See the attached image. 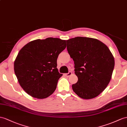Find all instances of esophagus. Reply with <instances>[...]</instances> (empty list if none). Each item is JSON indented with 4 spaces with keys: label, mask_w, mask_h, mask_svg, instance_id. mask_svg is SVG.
<instances>
[{
    "label": "esophagus",
    "mask_w": 127,
    "mask_h": 127,
    "mask_svg": "<svg viewBox=\"0 0 127 127\" xmlns=\"http://www.w3.org/2000/svg\"><path fill=\"white\" fill-rule=\"evenodd\" d=\"M72 74V73L71 72H69L68 73H66V74H64V75H65L66 77H69Z\"/></svg>",
    "instance_id": "obj_1"
}]
</instances>
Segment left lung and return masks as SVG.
<instances>
[{
  "mask_svg": "<svg viewBox=\"0 0 127 127\" xmlns=\"http://www.w3.org/2000/svg\"><path fill=\"white\" fill-rule=\"evenodd\" d=\"M78 80L72 85L75 93L91 99L102 92L110 81L115 61L107 46L97 39L77 36L66 40Z\"/></svg>",
  "mask_w": 127,
  "mask_h": 127,
  "instance_id": "left-lung-1",
  "label": "left lung"
}]
</instances>
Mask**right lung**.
Masks as SVG:
<instances>
[{
	"label": "right lung",
	"instance_id": "add662e5",
	"mask_svg": "<svg viewBox=\"0 0 127 127\" xmlns=\"http://www.w3.org/2000/svg\"><path fill=\"white\" fill-rule=\"evenodd\" d=\"M66 47V40L47 38L33 40L20 49L14 70L20 85L28 94L42 99L53 93L63 75L57 68V58Z\"/></svg>",
	"mask_w": 127,
	"mask_h": 127
}]
</instances>
